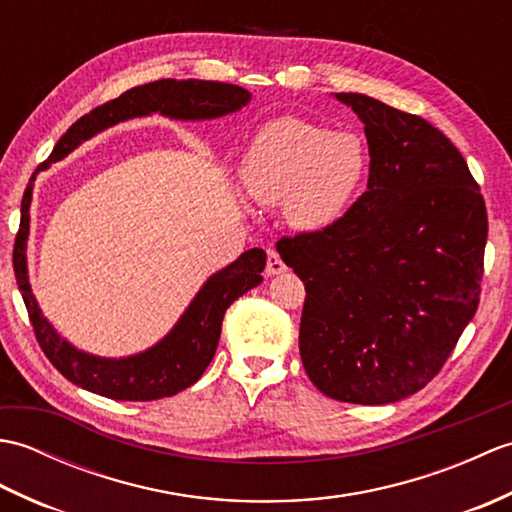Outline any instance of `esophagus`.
<instances>
[{
	"mask_svg": "<svg viewBox=\"0 0 512 512\" xmlns=\"http://www.w3.org/2000/svg\"><path fill=\"white\" fill-rule=\"evenodd\" d=\"M288 266L281 262V257L277 250H268V262H266V275L268 277H275V275H281L286 273Z\"/></svg>",
	"mask_w": 512,
	"mask_h": 512,
	"instance_id": "1",
	"label": "esophagus"
}]
</instances>
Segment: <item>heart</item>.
<instances>
[{"mask_svg":"<svg viewBox=\"0 0 512 512\" xmlns=\"http://www.w3.org/2000/svg\"><path fill=\"white\" fill-rule=\"evenodd\" d=\"M367 173V147L352 132H330L297 116L264 125L250 140L239 178L250 200L284 204L288 222L321 231L345 213Z\"/></svg>","mask_w":512,"mask_h":512,"instance_id":"b5f03b06","label":"heart"}]
</instances>
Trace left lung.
I'll use <instances>...</instances> for the list:
<instances>
[{
    "label": "left lung",
    "mask_w": 512,
    "mask_h": 512,
    "mask_svg": "<svg viewBox=\"0 0 512 512\" xmlns=\"http://www.w3.org/2000/svg\"><path fill=\"white\" fill-rule=\"evenodd\" d=\"M367 191L323 231L281 237L306 286L299 352L321 394L387 405L436 376L480 303L486 204L440 129L365 94Z\"/></svg>",
    "instance_id": "obj_1"
}]
</instances>
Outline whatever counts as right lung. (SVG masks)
I'll return each mask as SVG.
<instances>
[{
	"instance_id": "add662e5",
	"label": "right lung",
	"mask_w": 512,
	"mask_h": 512,
	"mask_svg": "<svg viewBox=\"0 0 512 512\" xmlns=\"http://www.w3.org/2000/svg\"><path fill=\"white\" fill-rule=\"evenodd\" d=\"M248 101L250 92L233 83L162 79L138 85V88L127 90L118 99L79 118L61 136L50 158L39 169H48L50 162L63 160L83 140L96 136L107 127L129 121V118L158 112L162 116L176 118V121H213V118L242 110ZM37 171L32 173L24 191V200H21V222L15 237L13 268L43 354L70 383L112 400H158L191 387L209 367L217 350L226 308L235 299L246 295L250 288L262 284V270L266 266L264 250L250 248L233 264L217 270L215 275L206 279L178 323L149 350L123 358H105L76 350L43 317L28 281L26 248L30 233L32 187H35Z\"/></svg>"
}]
</instances>
